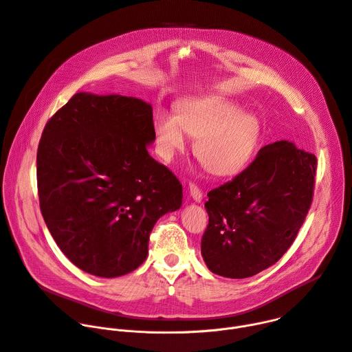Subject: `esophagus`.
Returning a JSON list of instances; mask_svg holds the SVG:
<instances>
[{"label":"esophagus","mask_w":352,"mask_h":352,"mask_svg":"<svg viewBox=\"0 0 352 352\" xmlns=\"http://www.w3.org/2000/svg\"><path fill=\"white\" fill-rule=\"evenodd\" d=\"M188 192H189L190 197L195 200L196 204L202 202V190H200V188L197 185H195L193 182H189L188 184Z\"/></svg>","instance_id":"1"}]
</instances>
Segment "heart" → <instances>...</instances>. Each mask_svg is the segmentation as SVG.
I'll return each instance as SVG.
<instances>
[{"instance_id":"heart-1","label":"heart","mask_w":352,"mask_h":352,"mask_svg":"<svg viewBox=\"0 0 352 352\" xmlns=\"http://www.w3.org/2000/svg\"><path fill=\"white\" fill-rule=\"evenodd\" d=\"M230 98L206 94L185 100L178 116L160 113L155 120L159 155L171 160L186 146V133L197 136L195 155L212 174L231 177L242 171L252 159L261 126L258 118Z\"/></svg>"}]
</instances>
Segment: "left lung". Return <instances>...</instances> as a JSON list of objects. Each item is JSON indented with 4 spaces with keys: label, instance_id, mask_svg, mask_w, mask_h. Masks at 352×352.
Returning <instances> with one entry per match:
<instances>
[{
    "label": "left lung",
    "instance_id": "8db88e82",
    "mask_svg": "<svg viewBox=\"0 0 352 352\" xmlns=\"http://www.w3.org/2000/svg\"><path fill=\"white\" fill-rule=\"evenodd\" d=\"M316 157L288 140L259 150L241 174L208 193L202 256L210 272L246 278L287 252L312 204Z\"/></svg>",
    "mask_w": 352,
    "mask_h": 352
}]
</instances>
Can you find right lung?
I'll return each instance as SVG.
<instances>
[{
  "mask_svg": "<svg viewBox=\"0 0 352 352\" xmlns=\"http://www.w3.org/2000/svg\"><path fill=\"white\" fill-rule=\"evenodd\" d=\"M153 109L136 97L76 93L37 148L40 210L80 270L114 278L147 256L156 221L182 205L178 178L147 152Z\"/></svg>",
  "mask_w": 352,
  "mask_h": 352,
  "instance_id": "add662e5",
  "label": "right lung"
}]
</instances>
